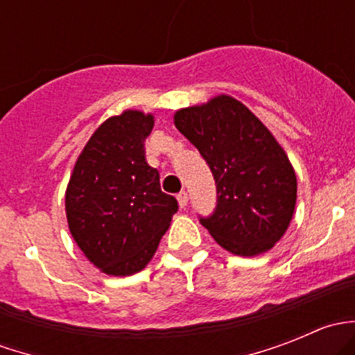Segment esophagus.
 <instances>
[{
    "label": "esophagus",
    "mask_w": 355,
    "mask_h": 355,
    "mask_svg": "<svg viewBox=\"0 0 355 355\" xmlns=\"http://www.w3.org/2000/svg\"><path fill=\"white\" fill-rule=\"evenodd\" d=\"M177 199H178V204H180V207H185L189 204V194L187 192H180V194L177 196Z\"/></svg>",
    "instance_id": "esophagus-1"
}]
</instances>
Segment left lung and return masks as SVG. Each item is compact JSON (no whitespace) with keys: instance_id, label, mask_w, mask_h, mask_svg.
Here are the masks:
<instances>
[{"instance_id":"8db88e82","label":"left lung","mask_w":355,"mask_h":355,"mask_svg":"<svg viewBox=\"0 0 355 355\" xmlns=\"http://www.w3.org/2000/svg\"><path fill=\"white\" fill-rule=\"evenodd\" d=\"M175 127L199 149L216 184V207L199 218L237 256H257L287 232L297 178L287 155L247 106L230 96L178 110Z\"/></svg>"}]
</instances>
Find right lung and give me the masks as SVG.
I'll list each match as a JSON object with an SVG mask.
<instances>
[{"instance_id":"obj_1","label":"right lung","mask_w":355,"mask_h":355,"mask_svg":"<svg viewBox=\"0 0 355 355\" xmlns=\"http://www.w3.org/2000/svg\"><path fill=\"white\" fill-rule=\"evenodd\" d=\"M155 118L127 110L99 125L78 156L67 187L70 234L96 268L128 277L151 261L177 213L146 161Z\"/></svg>"}]
</instances>
